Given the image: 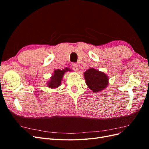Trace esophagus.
I'll return each mask as SVG.
<instances>
[{
	"instance_id": "34e87169",
	"label": "esophagus",
	"mask_w": 149,
	"mask_h": 149,
	"mask_svg": "<svg viewBox=\"0 0 149 149\" xmlns=\"http://www.w3.org/2000/svg\"><path fill=\"white\" fill-rule=\"evenodd\" d=\"M72 68H73V70H74L75 71H78V65L75 64V63H73V65H72Z\"/></svg>"
}]
</instances>
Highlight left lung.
Returning <instances> with one entry per match:
<instances>
[{
	"label": "left lung",
	"instance_id": "8db88e82",
	"mask_svg": "<svg viewBox=\"0 0 149 149\" xmlns=\"http://www.w3.org/2000/svg\"><path fill=\"white\" fill-rule=\"evenodd\" d=\"M86 84L94 93L101 92L109 85V77L102 71L90 68L83 74Z\"/></svg>",
	"mask_w": 149,
	"mask_h": 149
}]
</instances>
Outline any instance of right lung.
<instances>
[{
	"label": "right lung",
	"instance_id": "add662e5",
	"mask_svg": "<svg viewBox=\"0 0 149 149\" xmlns=\"http://www.w3.org/2000/svg\"><path fill=\"white\" fill-rule=\"evenodd\" d=\"M72 70L68 68H65L63 70H56L53 71V74L50 78L49 79L48 82L47 83V86L51 89H56L60 86L61 84V81L63 78L64 74L66 72H70Z\"/></svg>",
	"mask_w": 149,
	"mask_h": 149
}]
</instances>
